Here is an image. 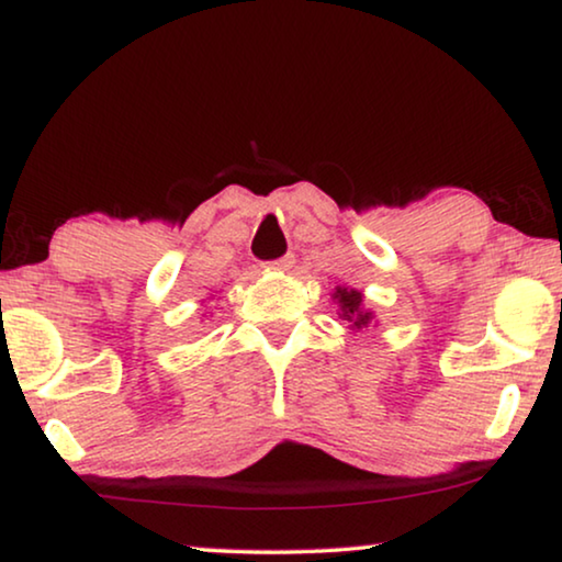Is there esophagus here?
I'll use <instances>...</instances> for the list:
<instances>
[{
    "label": "esophagus",
    "instance_id": "1",
    "mask_svg": "<svg viewBox=\"0 0 562 562\" xmlns=\"http://www.w3.org/2000/svg\"><path fill=\"white\" fill-rule=\"evenodd\" d=\"M270 267H272V270H278V272H290L292 267H295V255H284L280 259H274Z\"/></svg>",
    "mask_w": 562,
    "mask_h": 562
}]
</instances>
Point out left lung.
Instances as JSON below:
<instances>
[{"mask_svg": "<svg viewBox=\"0 0 562 562\" xmlns=\"http://www.w3.org/2000/svg\"><path fill=\"white\" fill-rule=\"evenodd\" d=\"M333 303L338 305V315L342 317V321H348L353 330L375 328V315H373V310L366 307V297L361 290L338 284V288L333 290Z\"/></svg>", "mask_w": 562, "mask_h": 562, "instance_id": "1", "label": "left lung"}]
</instances>
